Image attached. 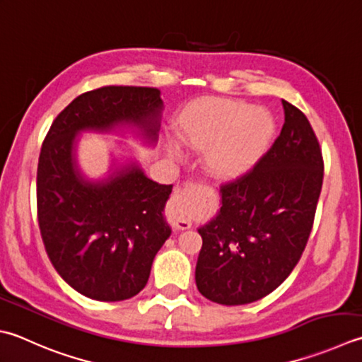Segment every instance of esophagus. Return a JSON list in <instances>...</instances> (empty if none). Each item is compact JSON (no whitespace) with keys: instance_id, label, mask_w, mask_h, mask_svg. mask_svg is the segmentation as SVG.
<instances>
[{"instance_id":"esophagus-1","label":"esophagus","mask_w":362,"mask_h":362,"mask_svg":"<svg viewBox=\"0 0 362 362\" xmlns=\"http://www.w3.org/2000/svg\"><path fill=\"white\" fill-rule=\"evenodd\" d=\"M191 193H193V189L187 187L177 191L173 197L171 207H169V211H168V218L175 229L185 230L191 226V216H189Z\"/></svg>"}]
</instances>
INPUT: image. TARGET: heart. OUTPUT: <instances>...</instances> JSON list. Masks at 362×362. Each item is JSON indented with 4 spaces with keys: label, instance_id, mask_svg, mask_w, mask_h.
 Returning a JSON list of instances; mask_svg holds the SVG:
<instances>
[{
    "label": "heart",
    "instance_id": "1",
    "mask_svg": "<svg viewBox=\"0 0 362 362\" xmlns=\"http://www.w3.org/2000/svg\"><path fill=\"white\" fill-rule=\"evenodd\" d=\"M177 132L187 146L204 151V165L218 179H237L257 165L276 132L272 112L243 100L204 97L177 117ZM166 152L182 158L179 141L166 139Z\"/></svg>",
    "mask_w": 362,
    "mask_h": 362
}]
</instances>
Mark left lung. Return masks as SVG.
Instances as JSON below:
<instances>
[{
  "instance_id": "obj_1",
  "label": "left lung",
  "mask_w": 362,
  "mask_h": 362,
  "mask_svg": "<svg viewBox=\"0 0 362 362\" xmlns=\"http://www.w3.org/2000/svg\"><path fill=\"white\" fill-rule=\"evenodd\" d=\"M284 125L250 173L219 188L221 209L201 226L196 286L238 306L278 288L298 264L323 183L322 148L308 117L282 100Z\"/></svg>"
}]
</instances>
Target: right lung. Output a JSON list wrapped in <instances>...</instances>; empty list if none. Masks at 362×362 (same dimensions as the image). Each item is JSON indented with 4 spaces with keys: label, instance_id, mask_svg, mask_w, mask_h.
Wrapping results in <instances>:
<instances>
[{
    "label": "right lung",
    "instance_id": "add662e5",
    "mask_svg": "<svg viewBox=\"0 0 362 362\" xmlns=\"http://www.w3.org/2000/svg\"><path fill=\"white\" fill-rule=\"evenodd\" d=\"M165 105L155 88L105 86L81 94L52 127L37 166L40 235L56 272L78 293L122 301L147 284L171 228L163 216L173 185L148 179L138 161H115L100 179L78 163L84 132L127 130L158 139Z\"/></svg>",
    "mask_w": 362,
    "mask_h": 362
}]
</instances>
